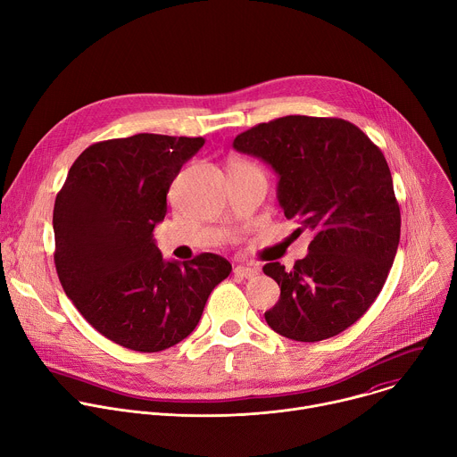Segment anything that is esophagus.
Returning <instances> with one entry per match:
<instances>
[{"label": "esophagus", "mask_w": 457, "mask_h": 457, "mask_svg": "<svg viewBox=\"0 0 457 457\" xmlns=\"http://www.w3.org/2000/svg\"><path fill=\"white\" fill-rule=\"evenodd\" d=\"M233 273H235L237 277H242V278H251V277L258 275V270H256V268H251V266H237V268L233 270Z\"/></svg>", "instance_id": "obj_1"}]
</instances>
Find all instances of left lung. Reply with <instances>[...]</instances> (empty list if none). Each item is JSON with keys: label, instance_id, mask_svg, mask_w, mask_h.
<instances>
[{"label": "left lung", "instance_id": "obj_1", "mask_svg": "<svg viewBox=\"0 0 457 457\" xmlns=\"http://www.w3.org/2000/svg\"><path fill=\"white\" fill-rule=\"evenodd\" d=\"M233 148L271 164L284 215L312 231L293 270L264 266L280 286L268 325L296 342L340 335L378 298L400 244L402 215L381 150L345 119L307 115L260 122Z\"/></svg>", "mask_w": 457, "mask_h": 457}]
</instances>
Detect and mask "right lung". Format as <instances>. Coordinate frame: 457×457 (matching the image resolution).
Here are the masks:
<instances>
[{"mask_svg":"<svg viewBox=\"0 0 457 457\" xmlns=\"http://www.w3.org/2000/svg\"><path fill=\"white\" fill-rule=\"evenodd\" d=\"M203 145L159 134L96 143L55 197L59 282L92 328L126 349L159 353L182 342L231 273L215 253L166 262L154 238L173 179Z\"/></svg>","mask_w":457,"mask_h":457,"instance_id":"1","label":"right lung"}]
</instances>
